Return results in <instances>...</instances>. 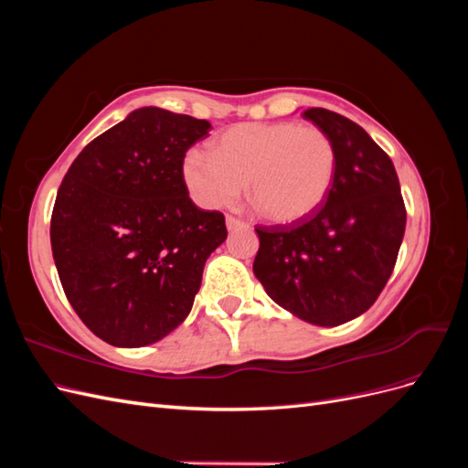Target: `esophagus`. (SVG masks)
<instances>
[{"mask_svg": "<svg viewBox=\"0 0 468 468\" xmlns=\"http://www.w3.org/2000/svg\"><path fill=\"white\" fill-rule=\"evenodd\" d=\"M226 226H229V230H236V229H244V226H248V222L242 220V218H238V217L229 215V217H226Z\"/></svg>", "mask_w": 468, "mask_h": 468, "instance_id": "esophagus-1", "label": "esophagus"}]
</instances>
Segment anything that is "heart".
<instances>
[{"instance_id": "1", "label": "heart", "mask_w": 468, "mask_h": 468, "mask_svg": "<svg viewBox=\"0 0 468 468\" xmlns=\"http://www.w3.org/2000/svg\"><path fill=\"white\" fill-rule=\"evenodd\" d=\"M335 167L334 140L316 124L242 122L212 143V154L191 148L183 179L193 199L210 208L232 205L246 183L267 220L294 224L322 207Z\"/></svg>"}]
</instances>
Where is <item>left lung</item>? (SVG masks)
<instances>
[{"label": "left lung", "instance_id": "left-lung-1", "mask_svg": "<svg viewBox=\"0 0 468 468\" xmlns=\"http://www.w3.org/2000/svg\"><path fill=\"white\" fill-rule=\"evenodd\" d=\"M303 117L334 140L332 189L301 222L256 226L253 273L294 316L339 325L369 310L385 289L404 238L406 207L388 154L357 122L322 107Z\"/></svg>", "mask_w": 468, "mask_h": 468}]
</instances>
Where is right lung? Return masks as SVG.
I'll list each match as a JSON object with an SVG mask.
<instances>
[{
	"label": "right lung",
	"instance_id": "obj_1",
	"mask_svg": "<svg viewBox=\"0 0 468 468\" xmlns=\"http://www.w3.org/2000/svg\"><path fill=\"white\" fill-rule=\"evenodd\" d=\"M210 122L143 107L93 138L64 176L50 244L66 299L117 347L158 342L187 318L224 215L197 207L187 150Z\"/></svg>",
	"mask_w": 468,
	"mask_h": 468
}]
</instances>
